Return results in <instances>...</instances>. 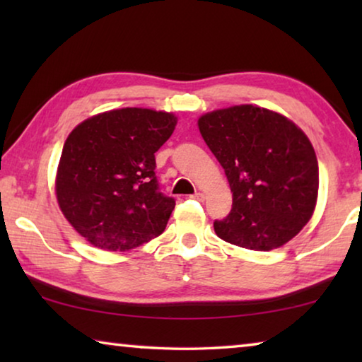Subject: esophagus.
I'll list each match as a JSON object with an SVG mask.
<instances>
[{
    "label": "esophagus",
    "mask_w": 362,
    "mask_h": 362,
    "mask_svg": "<svg viewBox=\"0 0 362 362\" xmlns=\"http://www.w3.org/2000/svg\"><path fill=\"white\" fill-rule=\"evenodd\" d=\"M192 198L196 199V201H204V194L203 193H194Z\"/></svg>",
    "instance_id": "obj_1"
}]
</instances>
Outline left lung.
Masks as SVG:
<instances>
[{
	"mask_svg": "<svg viewBox=\"0 0 362 362\" xmlns=\"http://www.w3.org/2000/svg\"><path fill=\"white\" fill-rule=\"evenodd\" d=\"M199 132L228 179L233 206L217 236L250 250L284 246L313 216L320 169L313 145L291 119L255 105L206 113Z\"/></svg>",
	"mask_w": 362,
	"mask_h": 362,
	"instance_id": "obj_1",
	"label": "left lung"
}]
</instances>
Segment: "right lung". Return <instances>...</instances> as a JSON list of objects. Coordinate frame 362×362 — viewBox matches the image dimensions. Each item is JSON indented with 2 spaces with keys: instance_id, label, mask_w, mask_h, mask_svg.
I'll use <instances>...</instances> for the list:
<instances>
[{
  "instance_id": "add662e5",
  "label": "right lung",
  "mask_w": 362,
  "mask_h": 362,
  "mask_svg": "<svg viewBox=\"0 0 362 362\" xmlns=\"http://www.w3.org/2000/svg\"><path fill=\"white\" fill-rule=\"evenodd\" d=\"M177 118L119 108L83 121L66 137L56 194L65 218L93 246L129 250L161 235L175 207L159 192L155 153Z\"/></svg>"
}]
</instances>
